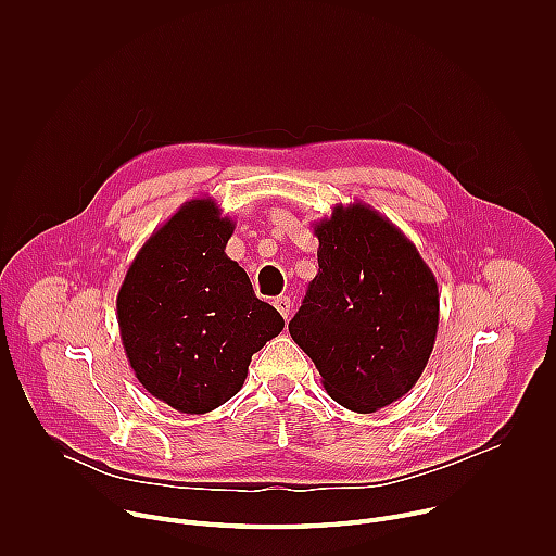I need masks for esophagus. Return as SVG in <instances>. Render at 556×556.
<instances>
[{
    "label": "esophagus",
    "mask_w": 556,
    "mask_h": 556,
    "mask_svg": "<svg viewBox=\"0 0 556 556\" xmlns=\"http://www.w3.org/2000/svg\"><path fill=\"white\" fill-rule=\"evenodd\" d=\"M275 307L279 309V314H281L283 319L288 321V316H290V307H292L290 299H288V296H277V299H275Z\"/></svg>",
    "instance_id": "1"
}]
</instances>
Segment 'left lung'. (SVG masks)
<instances>
[{
  "label": "left lung",
  "mask_w": 556,
  "mask_h": 556,
  "mask_svg": "<svg viewBox=\"0 0 556 556\" xmlns=\"http://www.w3.org/2000/svg\"><path fill=\"white\" fill-rule=\"evenodd\" d=\"M319 275L288 324L330 399L374 414L418 382L435 345L440 294L416 244L365 202L312 224Z\"/></svg>",
  "instance_id": "1"
}]
</instances>
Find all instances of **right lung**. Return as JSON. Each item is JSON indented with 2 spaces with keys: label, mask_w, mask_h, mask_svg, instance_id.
<instances>
[{
  "label": "right lung",
  "mask_w": 556,
  "mask_h": 556,
  "mask_svg": "<svg viewBox=\"0 0 556 556\" xmlns=\"http://www.w3.org/2000/svg\"><path fill=\"white\" fill-rule=\"evenodd\" d=\"M235 222L213 198L185 202L136 253L116 319L138 382L180 414H208L242 389L255 352L283 330L224 249Z\"/></svg>",
  "instance_id": "obj_1"
}]
</instances>
